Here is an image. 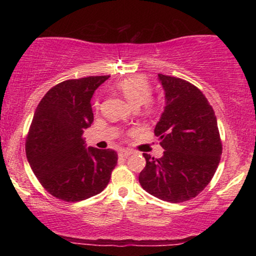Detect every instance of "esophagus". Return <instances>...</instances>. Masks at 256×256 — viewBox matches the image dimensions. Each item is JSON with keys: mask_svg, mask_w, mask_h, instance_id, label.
I'll use <instances>...</instances> for the list:
<instances>
[{"mask_svg": "<svg viewBox=\"0 0 256 256\" xmlns=\"http://www.w3.org/2000/svg\"><path fill=\"white\" fill-rule=\"evenodd\" d=\"M132 152L130 149H120V152H118V156L121 157H128L129 155H132Z\"/></svg>", "mask_w": 256, "mask_h": 256, "instance_id": "esophagus-1", "label": "esophagus"}]
</instances>
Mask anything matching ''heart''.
I'll use <instances>...</instances> for the list:
<instances>
[{"label": "heart", "mask_w": 256, "mask_h": 256, "mask_svg": "<svg viewBox=\"0 0 256 256\" xmlns=\"http://www.w3.org/2000/svg\"><path fill=\"white\" fill-rule=\"evenodd\" d=\"M115 90L120 92L132 106L143 104L146 112L154 110V102L149 99L152 96V85L144 76H134L124 78L114 85ZM98 107L99 104H96Z\"/></svg>", "instance_id": "b5f03b06"}]
</instances>
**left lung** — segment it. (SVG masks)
Segmentation results:
<instances>
[{
    "instance_id": "left-lung-1",
    "label": "left lung",
    "mask_w": 256,
    "mask_h": 256,
    "mask_svg": "<svg viewBox=\"0 0 256 256\" xmlns=\"http://www.w3.org/2000/svg\"><path fill=\"white\" fill-rule=\"evenodd\" d=\"M166 107L155 135L164 149L160 158L143 154L138 180L148 194L169 202L194 198L219 166L222 144L214 110L198 87L176 76L158 74Z\"/></svg>"
}]
</instances>
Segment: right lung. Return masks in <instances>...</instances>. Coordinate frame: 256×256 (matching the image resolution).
Instances as JSON below:
<instances>
[{
	"instance_id": "obj_1",
	"label": "right lung",
	"mask_w": 256,
	"mask_h": 256,
	"mask_svg": "<svg viewBox=\"0 0 256 256\" xmlns=\"http://www.w3.org/2000/svg\"><path fill=\"white\" fill-rule=\"evenodd\" d=\"M110 76L70 79L52 87L38 104L26 136V158L45 190L64 202L100 194L118 163L112 149H86L84 129L93 122L94 90Z\"/></svg>"
}]
</instances>
